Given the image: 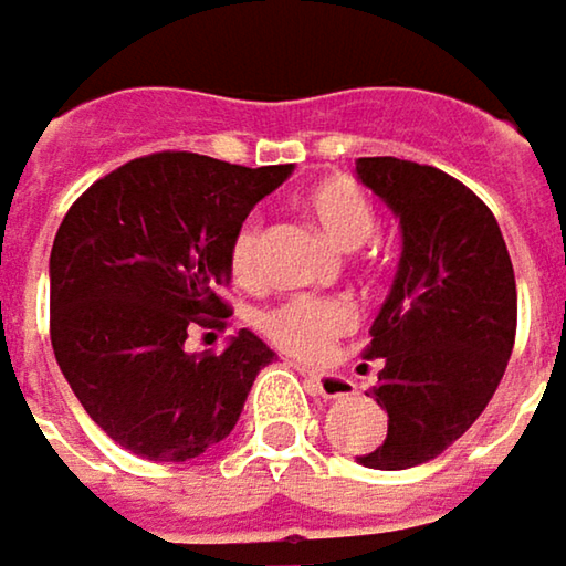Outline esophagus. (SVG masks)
<instances>
[{
	"instance_id": "esophagus-1",
	"label": "esophagus",
	"mask_w": 566,
	"mask_h": 566,
	"mask_svg": "<svg viewBox=\"0 0 566 566\" xmlns=\"http://www.w3.org/2000/svg\"><path fill=\"white\" fill-rule=\"evenodd\" d=\"M307 379H311V386L317 395H324V398H346V395H353V382L346 379V376H336V373H317V369H307V366H297Z\"/></svg>"
}]
</instances>
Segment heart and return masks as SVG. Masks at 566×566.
<instances>
[{
  "mask_svg": "<svg viewBox=\"0 0 566 566\" xmlns=\"http://www.w3.org/2000/svg\"><path fill=\"white\" fill-rule=\"evenodd\" d=\"M304 210L317 220V227L331 235V242L353 252L366 245L376 232V207L369 193L346 175L317 180L304 193ZM259 239L262 227L259 220H245L242 230L235 232L230 249V265L235 279H255L259 272ZM356 324V311L343 297H314V294H297L287 297L284 304L272 307L262 317L265 336L297 356H324L331 339L346 334Z\"/></svg>",
  "mask_w": 566,
  "mask_h": 566,
  "instance_id": "1",
  "label": "heart"
}]
</instances>
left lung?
Returning a JSON list of instances; mask_svg holds the SVG:
<instances>
[{"instance_id":"8db88e82","label":"left lung","mask_w":566,"mask_h":566,"mask_svg":"<svg viewBox=\"0 0 566 566\" xmlns=\"http://www.w3.org/2000/svg\"><path fill=\"white\" fill-rule=\"evenodd\" d=\"M356 178L401 230L398 272L366 349L382 359L373 395L388 434L356 460L408 470L467 434L502 382L515 346V272L495 217L460 180L401 158H359Z\"/></svg>"}]
</instances>
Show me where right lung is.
Returning a JSON list of instances; mask_svg holds the SVG:
<instances>
[{
	"label": "right lung",
	"instance_id": "1",
	"mask_svg": "<svg viewBox=\"0 0 566 566\" xmlns=\"http://www.w3.org/2000/svg\"><path fill=\"white\" fill-rule=\"evenodd\" d=\"M291 165L242 168L190 151L135 158L67 210L51 245V346L83 411L145 460L184 463L235 428L275 353L249 331L187 353L223 324L230 249Z\"/></svg>",
	"mask_w": 566,
	"mask_h": 566
}]
</instances>
